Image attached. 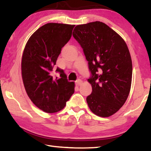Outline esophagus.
Returning a JSON list of instances; mask_svg holds the SVG:
<instances>
[{
  "mask_svg": "<svg viewBox=\"0 0 151 151\" xmlns=\"http://www.w3.org/2000/svg\"><path fill=\"white\" fill-rule=\"evenodd\" d=\"M76 86H79V85H82V83H83V81H82L81 79H78V80H77L76 81Z\"/></svg>",
  "mask_w": 151,
  "mask_h": 151,
  "instance_id": "obj_1",
  "label": "esophagus"
}]
</instances>
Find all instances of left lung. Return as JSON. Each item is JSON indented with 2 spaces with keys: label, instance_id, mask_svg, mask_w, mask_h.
<instances>
[{
  "label": "left lung",
  "instance_id": "left-lung-1",
  "mask_svg": "<svg viewBox=\"0 0 151 151\" xmlns=\"http://www.w3.org/2000/svg\"><path fill=\"white\" fill-rule=\"evenodd\" d=\"M73 35L83 48L92 76L88 106L96 115L109 117L123 106L131 91L132 65L124 39L100 21L76 26Z\"/></svg>",
  "mask_w": 151,
  "mask_h": 151
}]
</instances>
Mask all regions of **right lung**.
Wrapping results in <instances>:
<instances>
[{"label": "right lung", "instance_id": "1", "mask_svg": "<svg viewBox=\"0 0 151 151\" xmlns=\"http://www.w3.org/2000/svg\"><path fill=\"white\" fill-rule=\"evenodd\" d=\"M75 25L47 23L30 36L21 61L24 86L30 100L41 111L55 113L65 108L75 92V83L68 82L63 70L60 78L52 76L61 48L70 40Z\"/></svg>", "mask_w": 151, "mask_h": 151}]
</instances>
